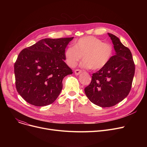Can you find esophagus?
<instances>
[{"label":"esophagus","instance_id":"obj_1","mask_svg":"<svg viewBox=\"0 0 147 147\" xmlns=\"http://www.w3.org/2000/svg\"><path fill=\"white\" fill-rule=\"evenodd\" d=\"M82 72V71L81 70V69H75V70H74V73H75L76 75L80 74Z\"/></svg>","mask_w":147,"mask_h":147}]
</instances>
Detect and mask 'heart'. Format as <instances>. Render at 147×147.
<instances>
[{
	"label": "heart",
	"mask_w": 147,
	"mask_h": 147,
	"mask_svg": "<svg viewBox=\"0 0 147 147\" xmlns=\"http://www.w3.org/2000/svg\"><path fill=\"white\" fill-rule=\"evenodd\" d=\"M114 54L113 46L104 42L94 36L80 38L73 46H68L64 52L65 63L70 67H74L83 57L82 66L98 70L105 67Z\"/></svg>",
	"instance_id": "b5f03b06"
}]
</instances>
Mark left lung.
Returning a JSON list of instances; mask_svg holds the SVG:
<instances>
[{
  "label": "left lung",
  "mask_w": 147,
  "mask_h": 147,
  "mask_svg": "<svg viewBox=\"0 0 147 147\" xmlns=\"http://www.w3.org/2000/svg\"><path fill=\"white\" fill-rule=\"evenodd\" d=\"M115 55L105 67L93 73L89 85L84 88L90 101L101 107H110L123 101L129 94L135 65L132 53L115 36L108 33Z\"/></svg>",
  "instance_id": "obj_1"
}]
</instances>
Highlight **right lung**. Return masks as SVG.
<instances>
[{
	"label": "right lung",
	"mask_w": 147,
	"mask_h": 147,
	"mask_svg": "<svg viewBox=\"0 0 147 147\" xmlns=\"http://www.w3.org/2000/svg\"><path fill=\"white\" fill-rule=\"evenodd\" d=\"M73 38H44L20 52L14 64L15 86L26 102L43 107L55 101L64 78L73 73L64 52Z\"/></svg>",
	"instance_id": "obj_1"
}]
</instances>
